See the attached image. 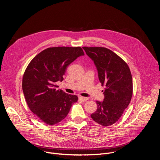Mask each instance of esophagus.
<instances>
[{
    "mask_svg": "<svg viewBox=\"0 0 160 160\" xmlns=\"http://www.w3.org/2000/svg\"><path fill=\"white\" fill-rule=\"evenodd\" d=\"M79 99L81 100L82 101H87L88 98H84V97H79Z\"/></svg>",
    "mask_w": 160,
    "mask_h": 160,
    "instance_id": "1",
    "label": "esophagus"
}]
</instances>
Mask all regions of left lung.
Listing matches in <instances>:
<instances>
[{
  "mask_svg": "<svg viewBox=\"0 0 160 160\" xmlns=\"http://www.w3.org/2000/svg\"><path fill=\"white\" fill-rule=\"evenodd\" d=\"M94 61L102 85L106 86L103 101H96L98 109L91 115L96 122L109 126L117 122L128 106L132 96V78L127 64L104 48L83 47Z\"/></svg>",
  "mask_w": 160,
  "mask_h": 160,
  "instance_id": "obj_1",
  "label": "left lung"
}]
</instances>
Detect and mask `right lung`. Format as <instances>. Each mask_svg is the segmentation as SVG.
I'll return each mask as SVG.
<instances>
[{
    "instance_id": "add662e5",
    "label": "right lung",
    "mask_w": 160,
    "mask_h": 160,
    "mask_svg": "<svg viewBox=\"0 0 160 160\" xmlns=\"http://www.w3.org/2000/svg\"><path fill=\"white\" fill-rule=\"evenodd\" d=\"M83 55L80 47L50 48L38 54L27 66L22 92L30 109L45 123L61 122L78 101L77 96L57 90L56 83L62 82L68 66Z\"/></svg>"
}]
</instances>
